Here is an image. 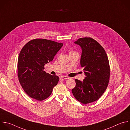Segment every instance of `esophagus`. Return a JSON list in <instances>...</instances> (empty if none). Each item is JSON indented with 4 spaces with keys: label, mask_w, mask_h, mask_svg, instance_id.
<instances>
[{
    "label": "esophagus",
    "mask_w": 130,
    "mask_h": 130,
    "mask_svg": "<svg viewBox=\"0 0 130 130\" xmlns=\"http://www.w3.org/2000/svg\"><path fill=\"white\" fill-rule=\"evenodd\" d=\"M69 77H68V76H61L60 77V79L61 80H64V79H69Z\"/></svg>",
    "instance_id": "1"
}]
</instances>
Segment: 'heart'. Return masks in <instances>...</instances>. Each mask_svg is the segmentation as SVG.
Wrapping results in <instances>:
<instances>
[{"label": "heart", "instance_id": "obj_1", "mask_svg": "<svg viewBox=\"0 0 130 130\" xmlns=\"http://www.w3.org/2000/svg\"><path fill=\"white\" fill-rule=\"evenodd\" d=\"M76 53V52H74V51H70V52H69V54H71V53Z\"/></svg>", "mask_w": 130, "mask_h": 130}]
</instances>
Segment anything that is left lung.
<instances>
[{
  "mask_svg": "<svg viewBox=\"0 0 130 130\" xmlns=\"http://www.w3.org/2000/svg\"><path fill=\"white\" fill-rule=\"evenodd\" d=\"M82 48L80 64L86 75L83 81L75 79L72 92L78 102L87 104L97 101L107 89L110 78L109 60L104 48L91 38L74 42Z\"/></svg>",
  "mask_w": 130,
  "mask_h": 130,
  "instance_id": "1",
  "label": "left lung"
}]
</instances>
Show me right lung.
<instances>
[{"label": "right lung", "mask_w": 130, "mask_h": 130, "mask_svg": "<svg viewBox=\"0 0 130 130\" xmlns=\"http://www.w3.org/2000/svg\"><path fill=\"white\" fill-rule=\"evenodd\" d=\"M63 45L52 40L36 39L27 42L21 50L18 76L22 88L29 97L41 101L52 94L59 77L46 73L44 66L53 60Z\"/></svg>", "instance_id": "obj_1"}]
</instances>
